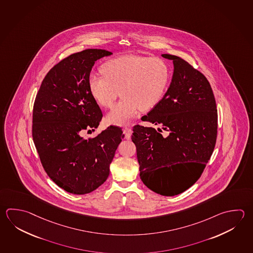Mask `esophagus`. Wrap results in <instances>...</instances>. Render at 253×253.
<instances>
[{"instance_id":"34e87169","label":"esophagus","mask_w":253,"mask_h":253,"mask_svg":"<svg viewBox=\"0 0 253 253\" xmlns=\"http://www.w3.org/2000/svg\"><path fill=\"white\" fill-rule=\"evenodd\" d=\"M124 136H125V138L129 139V138H130V136H131V134H132V129L129 128V127H125L124 129Z\"/></svg>"}]
</instances>
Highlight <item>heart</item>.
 <instances>
[{
    "mask_svg": "<svg viewBox=\"0 0 253 253\" xmlns=\"http://www.w3.org/2000/svg\"><path fill=\"white\" fill-rule=\"evenodd\" d=\"M103 74L91 73L87 85L92 97L105 108L112 107L120 95L122 100L107 115L110 124L126 125L139 108L152 109L161 103L171 82L169 64L161 58L127 54L107 60Z\"/></svg>",
    "mask_w": 253,
    "mask_h": 253,
    "instance_id": "b5f03b06",
    "label": "heart"
}]
</instances>
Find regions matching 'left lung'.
<instances>
[{"instance_id":"1","label":"left lung","mask_w":253,"mask_h":253,"mask_svg":"<svg viewBox=\"0 0 253 253\" xmlns=\"http://www.w3.org/2000/svg\"><path fill=\"white\" fill-rule=\"evenodd\" d=\"M173 62L172 82L161 103L141 120L162 126L163 130L135 125L140 179L160 195L180 194L199 180L214 151L217 110L210 82L183 59L162 54ZM188 167L176 180L169 169L173 163Z\"/></svg>"}]
</instances>
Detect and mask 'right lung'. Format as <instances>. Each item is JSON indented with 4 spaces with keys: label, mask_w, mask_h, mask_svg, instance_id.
Masks as SVG:
<instances>
[{
    "label": "right lung",
    "mask_w": 253,
    "mask_h": 253,
    "mask_svg": "<svg viewBox=\"0 0 253 253\" xmlns=\"http://www.w3.org/2000/svg\"><path fill=\"white\" fill-rule=\"evenodd\" d=\"M111 54L86 49L62 59L44 77L34 103L32 137L41 164L58 186L73 194L89 193L106 181L123 138L122 128L113 125L83 138L103 118L87 78L95 61Z\"/></svg>",
    "instance_id": "obj_1"
}]
</instances>
